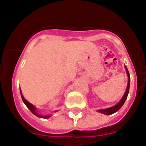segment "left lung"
I'll use <instances>...</instances> for the list:
<instances>
[{"mask_svg":"<svg viewBox=\"0 0 146 146\" xmlns=\"http://www.w3.org/2000/svg\"><path fill=\"white\" fill-rule=\"evenodd\" d=\"M125 68H126V73H127L128 77H129V81H128L127 88H126V92H125V94H124L123 97V98H122V99H121V101H120V102H119V103L117 104V105H115V106H112V107H110V108L106 109V110H98V111H99V112H101V113L105 114V115H111V114L115 113V112H116V111H118V110H120V109L121 108V107H122V106H123V104L125 103V101H126V98H127L128 94H129V85H130V76H129V71H128L127 68H126V66H125Z\"/></svg>","mask_w":146,"mask_h":146,"instance_id":"1","label":"left lung"}]
</instances>
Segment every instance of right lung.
Here are the masks:
<instances>
[{"label": "right lung", "mask_w": 146, "mask_h": 146, "mask_svg": "<svg viewBox=\"0 0 146 146\" xmlns=\"http://www.w3.org/2000/svg\"><path fill=\"white\" fill-rule=\"evenodd\" d=\"M20 94H21V97H22L23 101V102H24V104H25L26 105V106H27L28 108L29 109V110H30V111H31V112H32V113L34 114V115H36V117H42V118H48L49 117H50V115H49V116H42V115H39V114L36 113V109H35V106H33V105L29 103V101H27L26 99H25V98H24V97H23V96L22 93H21V91H20Z\"/></svg>", "instance_id": "add662e5"}]
</instances>
